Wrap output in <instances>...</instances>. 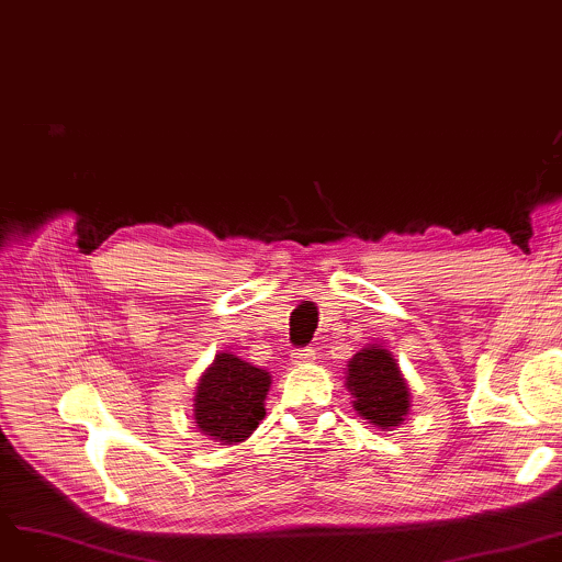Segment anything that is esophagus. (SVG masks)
Returning <instances> with one entry per match:
<instances>
[{
    "label": "esophagus",
    "instance_id": "obj_1",
    "mask_svg": "<svg viewBox=\"0 0 562 562\" xmlns=\"http://www.w3.org/2000/svg\"><path fill=\"white\" fill-rule=\"evenodd\" d=\"M291 360H293V364L312 362V360H316V350L314 348H299L296 352H291Z\"/></svg>",
    "mask_w": 562,
    "mask_h": 562
}]
</instances>
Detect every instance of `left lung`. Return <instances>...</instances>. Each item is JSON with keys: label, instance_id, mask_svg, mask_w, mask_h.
<instances>
[{"label": "left lung", "instance_id": "left-lung-1", "mask_svg": "<svg viewBox=\"0 0 562 562\" xmlns=\"http://www.w3.org/2000/svg\"><path fill=\"white\" fill-rule=\"evenodd\" d=\"M346 387L358 415L382 430L398 426L409 409L407 382L387 348L367 346L352 356Z\"/></svg>", "mask_w": 562, "mask_h": 562}]
</instances>
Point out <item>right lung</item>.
Instances as JSON below:
<instances>
[{
	"mask_svg": "<svg viewBox=\"0 0 562 562\" xmlns=\"http://www.w3.org/2000/svg\"><path fill=\"white\" fill-rule=\"evenodd\" d=\"M269 387V371L221 352L198 382L193 417L200 432L223 445L244 441L266 415Z\"/></svg>",
	"mask_w": 562,
	"mask_h": 562,
	"instance_id": "right-lung-1",
	"label": "right lung"
}]
</instances>
